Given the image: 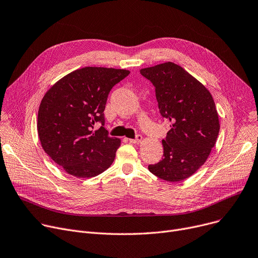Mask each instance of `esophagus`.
Listing matches in <instances>:
<instances>
[{
	"label": "esophagus",
	"mask_w": 258,
	"mask_h": 258,
	"mask_svg": "<svg viewBox=\"0 0 258 258\" xmlns=\"http://www.w3.org/2000/svg\"><path fill=\"white\" fill-rule=\"evenodd\" d=\"M128 141L131 143H134V144H139L142 141V136L141 135H137V137H136L135 139H128Z\"/></svg>",
	"instance_id": "obj_1"
}]
</instances>
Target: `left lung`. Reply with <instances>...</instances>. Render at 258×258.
<instances>
[{"label":"left lung","mask_w":258,"mask_h":258,"mask_svg":"<svg viewBox=\"0 0 258 258\" xmlns=\"http://www.w3.org/2000/svg\"><path fill=\"white\" fill-rule=\"evenodd\" d=\"M140 74L156 87L160 113L171 127L162 141V161L148 169L161 179L181 181L205 163L216 144L220 123L215 101L198 80L175 63L142 68Z\"/></svg>","instance_id":"obj_1"}]
</instances>
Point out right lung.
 Wrapping results in <instances>:
<instances>
[{"instance_id":"right-lung-1","label":"right lung","mask_w":258,"mask_h":258,"mask_svg":"<svg viewBox=\"0 0 258 258\" xmlns=\"http://www.w3.org/2000/svg\"><path fill=\"white\" fill-rule=\"evenodd\" d=\"M126 70L84 67L66 75L44 94L37 131L43 150L68 174L94 177L114 162L120 139L105 128L104 111L114 86ZM102 126L95 130V124Z\"/></svg>"}]
</instances>
